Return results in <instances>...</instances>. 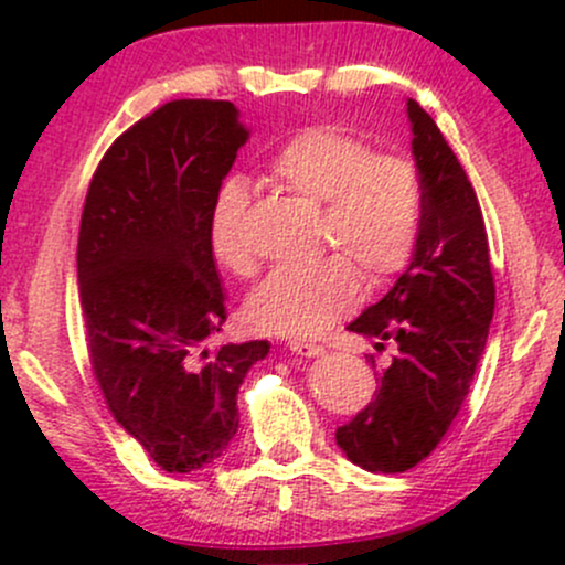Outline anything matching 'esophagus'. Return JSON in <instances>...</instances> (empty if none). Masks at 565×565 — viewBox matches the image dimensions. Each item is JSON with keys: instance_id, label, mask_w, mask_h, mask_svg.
Instances as JSON below:
<instances>
[{"instance_id": "esophagus-1", "label": "esophagus", "mask_w": 565, "mask_h": 565, "mask_svg": "<svg viewBox=\"0 0 565 565\" xmlns=\"http://www.w3.org/2000/svg\"><path fill=\"white\" fill-rule=\"evenodd\" d=\"M295 355H302V359H313V355H321L323 348L316 345V342H302V340H291L287 345Z\"/></svg>"}]
</instances>
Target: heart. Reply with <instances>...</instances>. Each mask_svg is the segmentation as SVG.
Listing matches in <instances>:
<instances>
[{
  "label": "heart",
  "instance_id": "1",
  "mask_svg": "<svg viewBox=\"0 0 565 565\" xmlns=\"http://www.w3.org/2000/svg\"><path fill=\"white\" fill-rule=\"evenodd\" d=\"M270 178L323 206L321 244L340 255L278 268L249 295L246 316L278 337H313L355 308L361 276L369 287L406 268L423 217V183L408 159L372 153L364 140L337 127H310L270 159ZM249 191L231 178L210 212V246L233 276H252L257 263L244 236Z\"/></svg>",
  "mask_w": 565,
  "mask_h": 565
}]
</instances>
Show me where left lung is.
I'll return each mask as SVG.
<instances>
[{
    "mask_svg": "<svg viewBox=\"0 0 565 565\" xmlns=\"http://www.w3.org/2000/svg\"><path fill=\"white\" fill-rule=\"evenodd\" d=\"M406 114L423 183L417 244L393 289L348 327L377 350L395 342V355L372 404L334 433L350 462L369 472H406L436 449L468 398L494 316L476 191L433 116L412 97Z\"/></svg>",
    "mask_w": 565,
    "mask_h": 565,
    "instance_id": "8db88e82",
    "label": "left lung"
}]
</instances>
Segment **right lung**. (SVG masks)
<instances>
[{"instance_id": "right-lung-1", "label": "right lung", "mask_w": 565, "mask_h": 565, "mask_svg": "<svg viewBox=\"0 0 565 565\" xmlns=\"http://www.w3.org/2000/svg\"><path fill=\"white\" fill-rule=\"evenodd\" d=\"M249 129L228 100H172L129 127L84 199L76 276L89 361L114 419L167 472L215 462L265 340L223 345L210 212Z\"/></svg>"}]
</instances>
